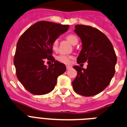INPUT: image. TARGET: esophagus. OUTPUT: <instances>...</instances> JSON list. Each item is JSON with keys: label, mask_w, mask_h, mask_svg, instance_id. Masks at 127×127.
<instances>
[{"label": "esophagus", "mask_w": 127, "mask_h": 127, "mask_svg": "<svg viewBox=\"0 0 127 127\" xmlns=\"http://www.w3.org/2000/svg\"><path fill=\"white\" fill-rule=\"evenodd\" d=\"M71 68H72V66H71V65H66L67 69H69Z\"/></svg>", "instance_id": "1"}]
</instances>
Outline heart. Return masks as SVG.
<instances>
[{
    "label": "heart",
    "mask_w": 127,
    "mask_h": 127,
    "mask_svg": "<svg viewBox=\"0 0 127 127\" xmlns=\"http://www.w3.org/2000/svg\"><path fill=\"white\" fill-rule=\"evenodd\" d=\"M66 39L70 42L71 44L73 45H75L78 42V39L77 36H75L73 34H68L66 36ZM58 48V40H55L53 41L52 43V48L53 50L56 51ZM72 58V57L70 56H65V55H61L60 56L58 57V60L61 63L65 64H69L71 62V59Z\"/></svg>",
    "instance_id": "1"
}]
</instances>
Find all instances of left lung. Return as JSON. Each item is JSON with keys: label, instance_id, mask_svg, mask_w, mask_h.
Instances as JSON below:
<instances>
[{"label": "left lung", "instance_id": "left-lung-1", "mask_svg": "<svg viewBox=\"0 0 127 127\" xmlns=\"http://www.w3.org/2000/svg\"><path fill=\"white\" fill-rule=\"evenodd\" d=\"M75 28L82 43L77 63L87 62L88 65L86 69L73 66L77 75L72 81L73 87L79 95L93 96L109 85L115 75L117 59L111 42L100 30L85 25H76Z\"/></svg>", "mask_w": 127, "mask_h": 127}]
</instances>
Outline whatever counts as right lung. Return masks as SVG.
Returning <instances> with one entry per match:
<instances>
[{
	"label": "right lung",
	"instance_id": "1",
	"mask_svg": "<svg viewBox=\"0 0 127 127\" xmlns=\"http://www.w3.org/2000/svg\"><path fill=\"white\" fill-rule=\"evenodd\" d=\"M69 25L40 21L24 32L16 44L14 64L20 82L34 95H44L54 89L57 79L65 71V64L52 57V43L67 31ZM47 58L54 62L48 67Z\"/></svg>",
	"mask_w": 127,
	"mask_h": 127
}]
</instances>
